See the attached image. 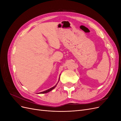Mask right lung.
Listing matches in <instances>:
<instances>
[{"label":"right lung","instance_id":"add662e5","mask_svg":"<svg viewBox=\"0 0 121 121\" xmlns=\"http://www.w3.org/2000/svg\"><path fill=\"white\" fill-rule=\"evenodd\" d=\"M60 77H59V79H58V82H59V81H60ZM58 82L57 83V84H56V85H55V86H53V87H52V88H50V89H47V90H45V91H43V92H39V93H39V94H43V93H47V92H50V91H52V90H53V89H54L56 87V85H57V84Z\"/></svg>","mask_w":121,"mask_h":121}]
</instances>
